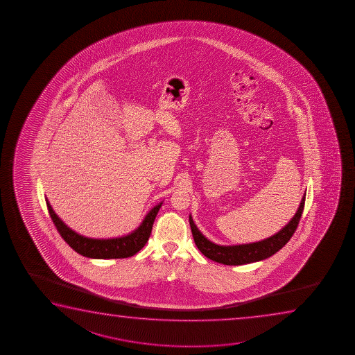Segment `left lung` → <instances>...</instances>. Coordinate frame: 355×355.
<instances>
[{
	"label": "left lung",
	"instance_id": "8db88e82",
	"mask_svg": "<svg viewBox=\"0 0 355 355\" xmlns=\"http://www.w3.org/2000/svg\"><path fill=\"white\" fill-rule=\"evenodd\" d=\"M304 202H306V194L302 198L301 205L295 217L279 233L258 243L235 245V246H219L211 243L202 234L200 233L199 229L196 228V225L193 222L191 216H189L190 228H191L195 245L206 257L212 259L214 262L222 263L227 266H241V264L262 261L277 253L280 248H284L288 243V240L292 238L300 223V219L304 209Z\"/></svg>",
	"mask_w": 355,
	"mask_h": 355
}]
</instances>
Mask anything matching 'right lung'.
Masks as SVG:
<instances>
[{
  "label": "right lung",
  "instance_id": "add662e5",
  "mask_svg": "<svg viewBox=\"0 0 355 355\" xmlns=\"http://www.w3.org/2000/svg\"><path fill=\"white\" fill-rule=\"evenodd\" d=\"M49 216L53 220L55 228L73 251L85 257L98 258V259H110V258H127L135 256L138 251L144 248L146 241L150 236L153 224L155 220L156 214L160 209L161 205H156L149 214H146L143 223L133 233L122 238L116 239H89L78 235L73 230L64 224L63 220L54 214L49 200H46Z\"/></svg>",
  "mask_w": 355,
  "mask_h": 355
}]
</instances>
